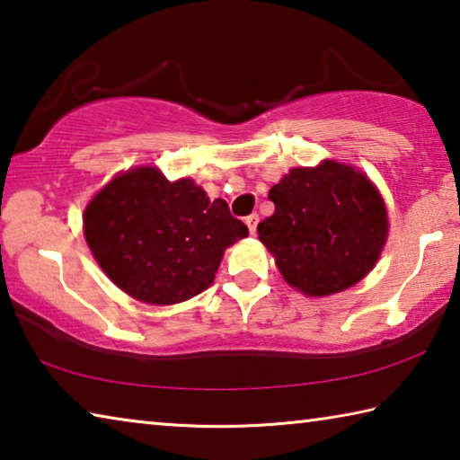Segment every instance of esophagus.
I'll list each match as a JSON object with an SVG mask.
<instances>
[{
  "mask_svg": "<svg viewBox=\"0 0 460 460\" xmlns=\"http://www.w3.org/2000/svg\"><path fill=\"white\" fill-rule=\"evenodd\" d=\"M258 221H260L258 215H249L245 219V225H247V229H249V233H252V235H255V231H258Z\"/></svg>",
  "mask_w": 460,
  "mask_h": 460,
  "instance_id": "34e87169",
  "label": "esophagus"
}]
</instances>
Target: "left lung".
<instances>
[{
	"instance_id": "left-lung-1",
	"label": "left lung",
	"mask_w": 460,
	"mask_h": 460,
	"mask_svg": "<svg viewBox=\"0 0 460 460\" xmlns=\"http://www.w3.org/2000/svg\"><path fill=\"white\" fill-rule=\"evenodd\" d=\"M276 211L258 225L284 282L308 298L345 292L376 268L389 235L387 207L353 164L290 168L270 189Z\"/></svg>"
}]
</instances>
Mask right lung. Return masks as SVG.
<instances>
[{"label":"right lung","mask_w":460,"mask_h":460,"mask_svg":"<svg viewBox=\"0 0 460 460\" xmlns=\"http://www.w3.org/2000/svg\"><path fill=\"white\" fill-rule=\"evenodd\" d=\"M83 233L111 282L144 305L172 306L213 284L225 249L249 231L223 199L158 166L115 174L87 202Z\"/></svg>","instance_id":"add662e5"}]
</instances>
